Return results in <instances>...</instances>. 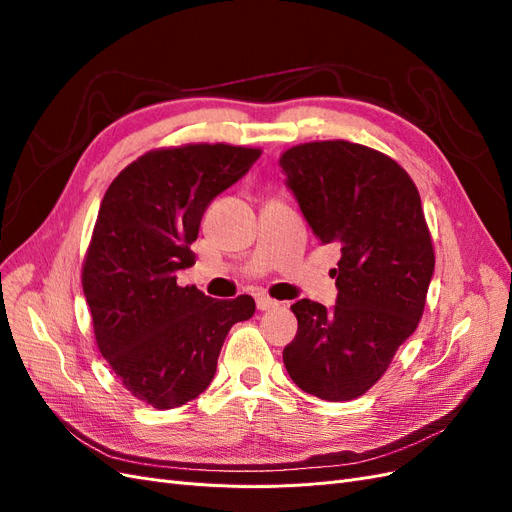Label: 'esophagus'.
<instances>
[{"mask_svg":"<svg viewBox=\"0 0 512 512\" xmlns=\"http://www.w3.org/2000/svg\"><path fill=\"white\" fill-rule=\"evenodd\" d=\"M256 305H258L260 312H269V309L280 307V303H277L275 299H269V297H265V294H262V297H258V299H256Z\"/></svg>","mask_w":512,"mask_h":512,"instance_id":"obj_1","label":"esophagus"}]
</instances>
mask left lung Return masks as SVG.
Returning <instances> with one entry per match:
<instances>
[{
  "mask_svg": "<svg viewBox=\"0 0 512 512\" xmlns=\"http://www.w3.org/2000/svg\"><path fill=\"white\" fill-rule=\"evenodd\" d=\"M286 188L320 243H337L333 307L301 299L284 365L301 391L350 401L374 386L423 316L433 247L410 175L348 141L305 143L280 158Z\"/></svg>",
  "mask_w": 512,
  "mask_h": 512,
  "instance_id": "obj_1",
  "label": "left lung"
}]
</instances>
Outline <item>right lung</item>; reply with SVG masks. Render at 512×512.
Masks as SVG:
<instances>
[{
  "instance_id": "add662e5",
  "label": "right lung",
  "mask_w": 512,
  "mask_h": 512,
  "mask_svg": "<svg viewBox=\"0 0 512 512\" xmlns=\"http://www.w3.org/2000/svg\"><path fill=\"white\" fill-rule=\"evenodd\" d=\"M260 149L185 145L149 151L108 185L83 265L96 342L123 386L170 410L211 384L224 339L252 318L250 294L211 299L179 286L211 200L235 185Z\"/></svg>"
}]
</instances>
